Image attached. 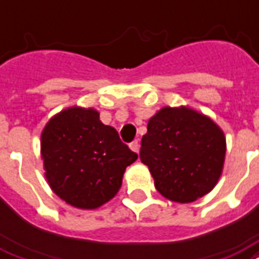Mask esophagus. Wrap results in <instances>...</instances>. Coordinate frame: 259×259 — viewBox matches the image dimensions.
Wrapping results in <instances>:
<instances>
[{"instance_id":"1","label":"esophagus","mask_w":259,"mask_h":259,"mask_svg":"<svg viewBox=\"0 0 259 259\" xmlns=\"http://www.w3.org/2000/svg\"><path fill=\"white\" fill-rule=\"evenodd\" d=\"M130 149L136 152V153H138V151H140V143H138V140H134L133 143L130 144Z\"/></svg>"}]
</instances>
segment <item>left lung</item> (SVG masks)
<instances>
[{"mask_svg": "<svg viewBox=\"0 0 259 259\" xmlns=\"http://www.w3.org/2000/svg\"><path fill=\"white\" fill-rule=\"evenodd\" d=\"M226 151L224 132L212 118L187 106H165L148 121L140 159L163 197L189 204L216 186Z\"/></svg>", "mask_w": 259, "mask_h": 259, "instance_id": "8db88e82", "label": "left lung"}]
</instances>
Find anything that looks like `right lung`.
<instances>
[{
  "instance_id": "add662e5",
  "label": "right lung",
  "mask_w": 259,
  "mask_h": 259,
  "mask_svg": "<svg viewBox=\"0 0 259 259\" xmlns=\"http://www.w3.org/2000/svg\"><path fill=\"white\" fill-rule=\"evenodd\" d=\"M47 183L73 208L98 209L115 197L127 165L137 153L92 107L73 106L55 114L40 134Z\"/></svg>"
}]
</instances>
